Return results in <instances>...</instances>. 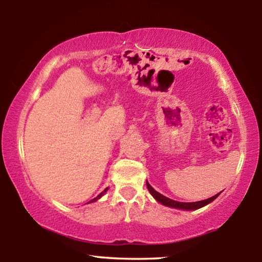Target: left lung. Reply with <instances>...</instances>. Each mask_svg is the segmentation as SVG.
Returning a JSON list of instances; mask_svg holds the SVG:
<instances>
[{"mask_svg":"<svg viewBox=\"0 0 262 262\" xmlns=\"http://www.w3.org/2000/svg\"><path fill=\"white\" fill-rule=\"evenodd\" d=\"M147 187L149 189V192L151 193L152 196L156 199V200L162 203V205L166 206V207H171V208H177V209H183V210H195V209H199V208H202L207 206L208 203H210L215 200V199L219 196V194L214 195V196H211L209 199H206V200H202V201H196V202H178V201H174V200H171V199H168L166 196H164L163 194L158 193L157 190H155L150 184L147 181Z\"/></svg>","mask_w":262,"mask_h":262,"instance_id":"left-lung-1","label":"left lung"}]
</instances>
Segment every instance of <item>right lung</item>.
I'll list each match as a JSON object with an SVG mask.
<instances>
[{"instance_id": "right-lung-1", "label": "right lung", "mask_w": 262, "mask_h": 262, "mask_svg": "<svg viewBox=\"0 0 262 262\" xmlns=\"http://www.w3.org/2000/svg\"><path fill=\"white\" fill-rule=\"evenodd\" d=\"M107 189H108V188H106L105 190H103V192H101V193H100V194L98 195V196H96L95 199H92V200H91V201H89V203H91V202H95V201H97V200H98V199H100L101 196H103V195H104V193H105V192H106V190H107Z\"/></svg>"}]
</instances>
